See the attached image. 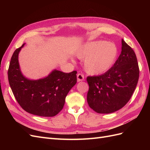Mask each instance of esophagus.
Returning <instances> with one entry per match:
<instances>
[{
  "instance_id": "obj_1",
  "label": "esophagus",
  "mask_w": 150,
  "mask_h": 150,
  "mask_svg": "<svg viewBox=\"0 0 150 150\" xmlns=\"http://www.w3.org/2000/svg\"><path fill=\"white\" fill-rule=\"evenodd\" d=\"M77 79H78V82H79V81H82L84 79V76L83 74L79 73L78 74V75H77Z\"/></svg>"
}]
</instances>
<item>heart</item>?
<instances>
[{"label":"heart","mask_w":150,"mask_h":150,"mask_svg":"<svg viewBox=\"0 0 150 150\" xmlns=\"http://www.w3.org/2000/svg\"><path fill=\"white\" fill-rule=\"evenodd\" d=\"M118 51L116 45L110 42L94 41L86 44L77 52L79 59H85L84 67L90 74L106 72L114 65Z\"/></svg>","instance_id":"1"}]
</instances>
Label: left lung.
Instances as JSON below:
<instances>
[{"instance_id":"1","label":"left lung","mask_w":150,"mask_h":150,"mask_svg":"<svg viewBox=\"0 0 150 150\" xmlns=\"http://www.w3.org/2000/svg\"><path fill=\"white\" fill-rule=\"evenodd\" d=\"M121 53L105 73L88 76L87 101L98 113L108 114L124 107L137 87L139 69L133 49L122 39Z\"/></svg>"}]
</instances>
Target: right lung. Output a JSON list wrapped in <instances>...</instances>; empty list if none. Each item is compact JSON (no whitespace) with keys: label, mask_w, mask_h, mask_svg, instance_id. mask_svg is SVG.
<instances>
[{"label":"right lung","mask_w":150,"mask_h":150,"mask_svg":"<svg viewBox=\"0 0 150 150\" xmlns=\"http://www.w3.org/2000/svg\"><path fill=\"white\" fill-rule=\"evenodd\" d=\"M24 45L13 53L8 69L13 96L26 112L44 117L56 116L62 110L67 93L76 84L77 71L66 73L54 70L45 78L28 79L22 74L18 61Z\"/></svg>","instance_id":"1"}]
</instances>
